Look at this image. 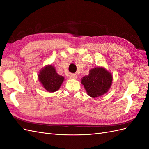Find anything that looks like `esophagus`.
Returning <instances> with one entry per match:
<instances>
[{
  "instance_id": "obj_1",
  "label": "esophagus",
  "mask_w": 149,
  "mask_h": 149,
  "mask_svg": "<svg viewBox=\"0 0 149 149\" xmlns=\"http://www.w3.org/2000/svg\"><path fill=\"white\" fill-rule=\"evenodd\" d=\"M70 78L71 79H76L78 78V75L76 74H70Z\"/></svg>"
}]
</instances>
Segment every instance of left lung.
Returning <instances> with one entry per match:
<instances>
[{
  "label": "left lung",
  "mask_w": 149,
  "mask_h": 149,
  "mask_svg": "<svg viewBox=\"0 0 149 149\" xmlns=\"http://www.w3.org/2000/svg\"><path fill=\"white\" fill-rule=\"evenodd\" d=\"M112 75L105 68L97 66L91 69L89 74L81 78V84L84 86L88 95L93 98L101 96L110 89L112 83Z\"/></svg>",
  "instance_id": "8db88e82"
}]
</instances>
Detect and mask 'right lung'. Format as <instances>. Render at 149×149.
<instances>
[{"label": "right lung", "instance_id": "obj_1", "mask_svg": "<svg viewBox=\"0 0 149 149\" xmlns=\"http://www.w3.org/2000/svg\"><path fill=\"white\" fill-rule=\"evenodd\" d=\"M40 83L49 93H54L60 89L65 78L56 73L55 68L52 65L42 68L38 75Z\"/></svg>", "mask_w": 149, "mask_h": 149}]
</instances>
